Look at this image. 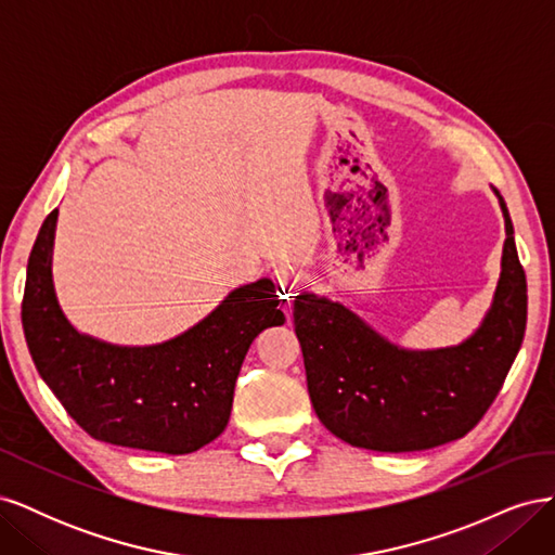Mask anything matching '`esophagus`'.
<instances>
[{
  "label": "esophagus",
  "mask_w": 555,
  "mask_h": 555,
  "mask_svg": "<svg viewBox=\"0 0 555 555\" xmlns=\"http://www.w3.org/2000/svg\"><path fill=\"white\" fill-rule=\"evenodd\" d=\"M273 280H275L278 294H280L284 300H289V298L300 289V284H304V278H300V273L296 271V268H292V266L275 268Z\"/></svg>",
  "instance_id": "34e87169"
}]
</instances>
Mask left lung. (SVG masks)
<instances>
[{"label":"left lung","instance_id":"left-lung-1","mask_svg":"<svg viewBox=\"0 0 555 555\" xmlns=\"http://www.w3.org/2000/svg\"><path fill=\"white\" fill-rule=\"evenodd\" d=\"M502 271L481 326L456 347L402 349L343 304L314 294L294 300L312 408L335 438L373 451H422L473 430L502 389L524 343L526 271L505 198Z\"/></svg>","mask_w":555,"mask_h":555}]
</instances>
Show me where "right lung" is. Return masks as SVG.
Listing matches in <instances>:
<instances>
[{
	"mask_svg": "<svg viewBox=\"0 0 555 555\" xmlns=\"http://www.w3.org/2000/svg\"><path fill=\"white\" fill-rule=\"evenodd\" d=\"M57 208L46 217L27 261L23 331L41 379L94 440L192 453L229 424L233 389L251 340L284 324L275 284L261 278L233 289L178 338L120 347L78 333L53 284Z\"/></svg>",
	"mask_w": 555,
	"mask_h": 555,
	"instance_id": "obj_1",
	"label": "right lung"
}]
</instances>
